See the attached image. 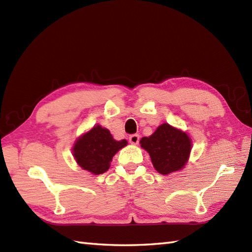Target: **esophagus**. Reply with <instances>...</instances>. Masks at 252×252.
Masks as SVG:
<instances>
[{
  "label": "esophagus",
  "mask_w": 252,
  "mask_h": 252,
  "mask_svg": "<svg viewBox=\"0 0 252 252\" xmlns=\"http://www.w3.org/2000/svg\"><path fill=\"white\" fill-rule=\"evenodd\" d=\"M129 141L131 144H133V145H136V144L138 143V141H140V135L138 134H132L129 136Z\"/></svg>",
  "instance_id": "obj_1"
}]
</instances>
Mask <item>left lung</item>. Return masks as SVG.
<instances>
[{
  "mask_svg": "<svg viewBox=\"0 0 252 252\" xmlns=\"http://www.w3.org/2000/svg\"><path fill=\"white\" fill-rule=\"evenodd\" d=\"M141 146L148 152L154 168L169 174L184 167L189 159L191 142L186 133L163 123L149 137H143Z\"/></svg>",
  "mask_w": 252,
  "mask_h": 252,
  "instance_id": "left-lung-1",
  "label": "left lung"
}]
</instances>
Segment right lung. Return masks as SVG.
<instances>
[{
  "label": "right lung",
  "mask_w": 252,
  "mask_h": 252,
  "mask_svg": "<svg viewBox=\"0 0 252 252\" xmlns=\"http://www.w3.org/2000/svg\"><path fill=\"white\" fill-rule=\"evenodd\" d=\"M126 144V140L116 141L109 130L96 126L74 144L73 157L82 169L93 174H101L109 169L116 153Z\"/></svg>",
  "instance_id": "add662e5"
}]
</instances>
